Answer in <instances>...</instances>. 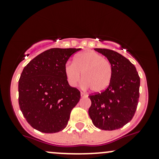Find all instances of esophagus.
I'll list each match as a JSON object with an SVG mask.
<instances>
[{"label": "esophagus", "instance_id": "1", "mask_svg": "<svg viewBox=\"0 0 159 159\" xmlns=\"http://www.w3.org/2000/svg\"><path fill=\"white\" fill-rule=\"evenodd\" d=\"M81 98H85V97H87V95H86V94H84V93L81 92Z\"/></svg>", "mask_w": 159, "mask_h": 159}]
</instances>
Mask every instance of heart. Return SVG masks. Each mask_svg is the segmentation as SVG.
<instances>
[{
  "mask_svg": "<svg viewBox=\"0 0 159 159\" xmlns=\"http://www.w3.org/2000/svg\"><path fill=\"white\" fill-rule=\"evenodd\" d=\"M65 75L68 84L75 87L81 79L83 87H90L94 92H101L108 88L112 78V67L102 54L87 51L77 54L73 62L65 65Z\"/></svg>",
  "mask_w": 159,
  "mask_h": 159,
  "instance_id": "1",
  "label": "heart"
}]
</instances>
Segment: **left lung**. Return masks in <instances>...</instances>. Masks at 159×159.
<instances>
[{
	"instance_id": "8db88e82",
	"label": "left lung",
	"mask_w": 159,
	"mask_h": 159,
	"mask_svg": "<svg viewBox=\"0 0 159 159\" xmlns=\"http://www.w3.org/2000/svg\"><path fill=\"white\" fill-rule=\"evenodd\" d=\"M108 58L112 67L109 85L101 93L89 95V114L96 128L105 131L121 129L129 123L137 108L140 78L135 67L115 51L95 48Z\"/></svg>"
}]
</instances>
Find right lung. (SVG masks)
I'll return each instance as SVG.
<instances>
[{"label":"right lung","instance_id":"add662e5","mask_svg":"<svg viewBox=\"0 0 159 159\" xmlns=\"http://www.w3.org/2000/svg\"><path fill=\"white\" fill-rule=\"evenodd\" d=\"M81 48H51L25 67L18 81V102L24 117L34 129L55 133L67 126L70 114L81 98L68 84L65 65Z\"/></svg>","mask_w":159,"mask_h":159}]
</instances>
